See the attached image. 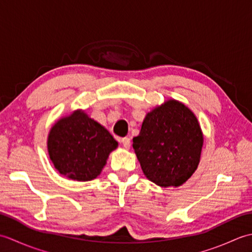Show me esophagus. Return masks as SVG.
<instances>
[{"mask_svg":"<svg viewBox=\"0 0 252 252\" xmlns=\"http://www.w3.org/2000/svg\"><path fill=\"white\" fill-rule=\"evenodd\" d=\"M121 143H122V145L125 146V148H126V149H129L131 147V140L129 137H123L121 140Z\"/></svg>","mask_w":252,"mask_h":252,"instance_id":"1","label":"esophagus"}]
</instances>
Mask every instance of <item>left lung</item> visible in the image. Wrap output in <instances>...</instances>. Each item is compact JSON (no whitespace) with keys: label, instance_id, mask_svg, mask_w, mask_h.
I'll use <instances>...</instances> for the list:
<instances>
[{"label":"left lung","instance_id":"1","mask_svg":"<svg viewBox=\"0 0 252 252\" xmlns=\"http://www.w3.org/2000/svg\"><path fill=\"white\" fill-rule=\"evenodd\" d=\"M202 143L195 115L171 99L147 114L133 148L146 178L168 187L182 185L195 172Z\"/></svg>","mask_w":252,"mask_h":252}]
</instances>
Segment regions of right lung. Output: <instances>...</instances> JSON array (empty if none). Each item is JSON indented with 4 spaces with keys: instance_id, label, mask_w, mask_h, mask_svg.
<instances>
[{
    "instance_id": "1",
    "label": "right lung",
    "mask_w": 252,
    "mask_h": 252,
    "mask_svg": "<svg viewBox=\"0 0 252 252\" xmlns=\"http://www.w3.org/2000/svg\"><path fill=\"white\" fill-rule=\"evenodd\" d=\"M117 146L110 133L83 111L56 122L47 140L50 158L60 173L83 182L99 175Z\"/></svg>"
}]
</instances>
